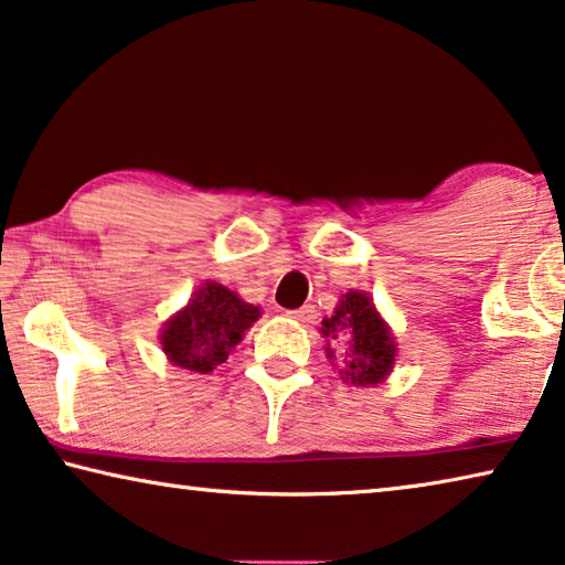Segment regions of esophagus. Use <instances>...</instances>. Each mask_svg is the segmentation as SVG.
Returning <instances> with one entry per match:
<instances>
[{
    "label": "esophagus",
    "instance_id": "34e87169",
    "mask_svg": "<svg viewBox=\"0 0 565 565\" xmlns=\"http://www.w3.org/2000/svg\"><path fill=\"white\" fill-rule=\"evenodd\" d=\"M286 315H289L291 319H297V321H303V324H309V321L317 317V311H315V307H311V303H307V307L291 309V311H286Z\"/></svg>",
    "mask_w": 565,
    "mask_h": 565
}]
</instances>
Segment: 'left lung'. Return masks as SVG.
Segmentation results:
<instances>
[{
	"instance_id": "1",
	"label": "left lung",
	"mask_w": 565,
	"mask_h": 565,
	"mask_svg": "<svg viewBox=\"0 0 565 565\" xmlns=\"http://www.w3.org/2000/svg\"><path fill=\"white\" fill-rule=\"evenodd\" d=\"M321 331L327 339L344 337L352 342L349 347L347 380L352 384H377L395 364V344H392L390 329L384 327L374 303L362 291L344 294L334 315L321 321Z\"/></svg>"
}]
</instances>
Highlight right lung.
Instances as JSON below:
<instances>
[{"mask_svg": "<svg viewBox=\"0 0 565 565\" xmlns=\"http://www.w3.org/2000/svg\"><path fill=\"white\" fill-rule=\"evenodd\" d=\"M258 319V309L241 301L221 284H205L195 299L170 319L163 331V352L170 362L191 372H213L228 360L244 331Z\"/></svg>", "mask_w": 565, "mask_h": 565, "instance_id": "right-lung-1", "label": "right lung"}]
</instances>
